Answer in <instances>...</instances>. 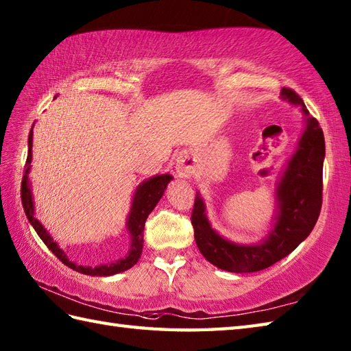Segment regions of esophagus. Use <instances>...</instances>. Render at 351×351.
I'll return each mask as SVG.
<instances>
[{
	"instance_id": "obj_1",
	"label": "esophagus",
	"mask_w": 351,
	"mask_h": 351,
	"mask_svg": "<svg viewBox=\"0 0 351 351\" xmlns=\"http://www.w3.org/2000/svg\"><path fill=\"white\" fill-rule=\"evenodd\" d=\"M193 171H195V161L190 156H182V158L178 160V173L181 176H189Z\"/></svg>"
}]
</instances>
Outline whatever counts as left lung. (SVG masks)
<instances>
[{
  "instance_id": "8db88e82",
  "label": "left lung",
  "mask_w": 351,
  "mask_h": 351,
  "mask_svg": "<svg viewBox=\"0 0 351 351\" xmlns=\"http://www.w3.org/2000/svg\"><path fill=\"white\" fill-rule=\"evenodd\" d=\"M282 96L299 104L309 114L293 88L283 87ZM308 125L278 187L279 213L270 237L263 244L240 245L221 238L210 226L204 200L196 195L191 225L200 253L215 267L232 273H252L271 267L289 255L314 229L323 205L324 136L315 117Z\"/></svg>"
}]
</instances>
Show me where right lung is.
Segmentation results:
<instances>
[{
    "label": "right lung",
    "instance_id": "1",
    "mask_svg": "<svg viewBox=\"0 0 351 351\" xmlns=\"http://www.w3.org/2000/svg\"><path fill=\"white\" fill-rule=\"evenodd\" d=\"M32 143H33V128L29 131V136H28V155L25 161L27 169H25L24 178H22L21 199H22V206H24L28 221L32 223V226L34 228L37 235L40 237V240L47 244V247L54 253V255L60 259L64 265H68L69 268H72V270L87 274V276H111V274L128 270V268H131L134 264H137L138 258L141 255V249H143V230H145V223H146L147 215L151 214L155 205L158 204V200L164 195V190H166L167 184L170 182V180H173V178L170 175L154 176L151 180L145 181L137 189L136 195H134L131 213L128 217V230L131 234V249L128 252V255H126L123 259L116 261V263H111L110 265H99V267L77 265L66 258L64 252L58 247L56 241H52V238L49 237L47 230L43 229L39 220L34 219L33 197L28 185V170H29V164H32V147H33Z\"/></svg>",
    "mask_w": 351,
    "mask_h": 351
}]
</instances>
